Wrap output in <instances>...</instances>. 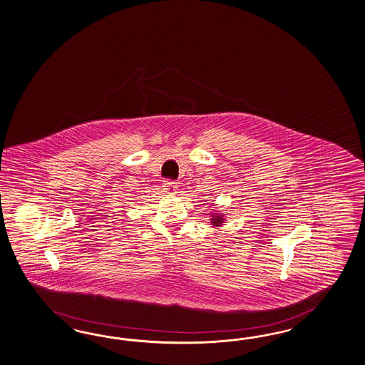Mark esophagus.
Masks as SVG:
<instances>
[{
	"label": "esophagus",
	"instance_id": "1",
	"mask_svg": "<svg viewBox=\"0 0 365 365\" xmlns=\"http://www.w3.org/2000/svg\"><path fill=\"white\" fill-rule=\"evenodd\" d=\"M164 187L168 190L169 193H173L178 187V182H175L172 180H164Z\"/></svg>",
	"mask_w": 365,
	"mask_h": 365
}]
</instances>
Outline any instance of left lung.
Instances as JSON below:
<instances>
[{
	"label": "left lung",
	"instance_id": "obj_1",
	"mask_svg": "<svg viewBox=\"0 0 365 365\" xmlns=\"http://www.w3.org/2000/svg\"><path fill=\"white\" fill-rule=\"evenodd\" d=\"M222 222H224V218H222L221 215H213V218H212V224L215 225V226H221Z\"/></svg>",
	"mask_w": 365,
	"mask_h": 365
}]
</instances>
